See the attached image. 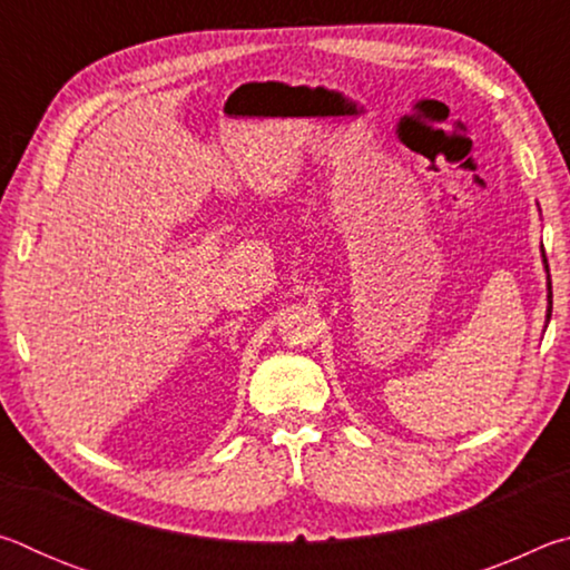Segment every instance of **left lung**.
Returning a JSON list of instances; mask_svg holds the SVG:
<instances>
[{
	"label": "left lung",
	"mask_w": 570,
	"mask_h": 570,
	"mask_svg": "<svg viewBox=\"0 0 570 570\" xmlns=\"http://www.w3.org/2000/svg\"><path fill=\"white\" fill-rule=\"evenodd\" d=\"M543 254V266H546V274H548V258H546V250H540ZM551 312H553V288H551V274H548V308H546V324L551 322Z\"/></svg>",
	"instance_id": "left-lung-1"
}]
</instances>
